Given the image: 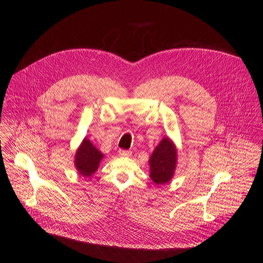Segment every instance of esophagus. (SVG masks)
<instances>
[{"instance_id":"obj_1","label":"esophagus","mask_w":263,"mask_h":263,"mask_svg":"<svg viewBox=\"0 0 263 263\" xmlns=\"http://www.w3.org/2000/svg\"><path fill=\"white\" fill-rule=\"evenodd\" d=\"M119 156L120 157H130L131 156V151H128V150H122V149H120L119 151Z\"/></svg>"}]
</instances>
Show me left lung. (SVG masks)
<instances>
[{"mask_svg":"<svg viewBox=\"0 0 263 263\" xmlns=\"http://www.w3.org/2000/svg\"><path fill=\"white\" fill-rule=\"evenodd\" d=\"M177 164V148L168 137H164L149 159L150 178L156 184L172 180Z\"/></svg>","mask_w":263,"mask_h":263,"instance_id":"obj_1","label":"left lung"}]
</instances>
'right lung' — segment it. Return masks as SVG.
<instances>
[{"instance_id": "right-lung-1", "label": "right lung", "mask_w": 263, "mask_h": 263, "mask_svg": "<svg viewBox=\"0 0 263 263\" xmlns=\"http://www.w3.org/2000/svg\"><path fill=\"white\" fill-rule=\"evenodd\" d=\"M103 157L101 151L97 149L87 137H85L76 153V168L83 177H90L98 170Z\"/></svg>"}]
</instances>
